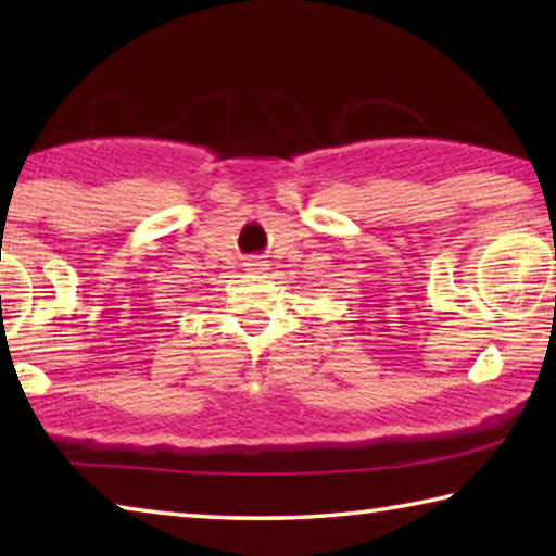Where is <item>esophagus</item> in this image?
Wrapping results in <instances>:
<instances>
[{
    "label": "esophagus",
    "mask_w": 556,
    "mask_h": 556,
    "mask_svg": "<svg viewBox=\"0 0 556 556\" xmlns=\"http://www.w3.org/2000/svg\"><path fill=\"white\" fill-rule=\"evenodd\" d=\"M244 267H248L250 271H262V269H267V265H265V260H250L248 262V265H244Z\"/></svg>",
    "instance_id": "34e87169"
}]
</instances>
